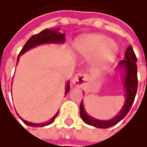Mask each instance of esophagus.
Segmentation results:
<instances>
[{
  "label": "esophagus",
  "mask_w": 147,
  "mask_h": 147,
  "mask_svg": "<svg viewBox=\"0 0 147 147\" xmlns=\"http://www.w3.org/2000/svg\"><path fill=\"white\" fill-rule=\"evenodd\" d=\"M87 79L88 77L86 75L82 73H77L75 75L72 82L76 85H82V84H85V82H87Z\"/></svg>",
  "instance_id": "obj_1"
}]
</instances>
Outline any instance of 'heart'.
I'll return each mask as SVG.
<instances>
[{
	"instance_id": "obj_1",
	"label": "heart",
	"mask_w": 147,
	"mask_h": 147,
	"mask_svg": "<svg viewBox=\"0 0 147 147\" xmlns=\"http://www.w3.org/2000/svg\"><path fill=\"white\" fill-rule=\"evenodd\" d=\"M75 53L81 57H93V64L96 67H103L111 63L117 53V46L112 40L101 34L83 35L73 43Z\"/></svg>"
}]
</instances>
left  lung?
Segmentation results:
<instances>
[{"mask_svg": "<svg viewBox=\"0 0 147 147\" xmlns=\"http://www.w3.org/2000/svg\"><path fill=\"white\" fill-rule=\"evenodd\" d=\"M124 55H125L124 59L120 61L117 65V69L120 71H123L124 72L122 78L124 86L126 100L123 108L121 109L120 112H118V114L115 117L111 118V120H98L88 115V113L84 109L83 103L82 101L80 105V116L85 123L99 129H107L119 123L122 119L125 117V116L129 111L136 95L137 86H138L137 65H136L137 58L134 54V52L131 46L128 47Z\"/></svg>", "mask_w": 147, "mask_h": 147, "instance_id": "8db88e82", "label": "left lung"}]
</instances>
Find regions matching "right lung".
<instances>
[{"label":"right lung","instance_id":"add662e5","mask_svg":"<svg viewBox=\"0 0 147 147\" xmlns=\"http://www.w3.org/2000/svg\"><path fill=\"white\" fill-rule=\"evenodd\" d=\"M59 29H57V30H48V29H45L42 31H41L39 34H36V35L32 36L27 41V42L25 43V45L24 46V47L22 48L21 52L19 53L18 57V59H17V63L18 62V59H19V56L20 55H22L23 53H24L28 50H30V49L36 47V46L42 44H49V43H55V44L64 43L65 41V35L59 32ZM69 90H70V82H68L67 84H66V88H65V95L67 94V93L69 92ZM58 113H59V111L49 121H47L46 123H30V122H28L26 120L22 119L20 117H19L28 126H31V127H43V126H47V125H49V124L53 123L54 122L55 117H57Z\"/></svg>","mask_w":147,"mask_h":147}]
</instances>
